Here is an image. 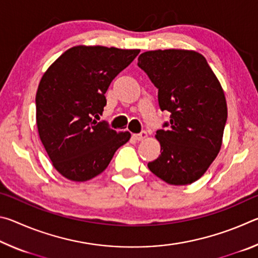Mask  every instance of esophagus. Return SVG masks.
Masks as SVG:
<instances>
[{"mask_svg": "<svg viewBox=\"0 0 258 258\" xmlns=\"http://www.w3.org/2000/svg\"><path fill=\"white\" fill-rule=\"evenodd\" d=\"M148 137V134L146 131H143V132L139 133V134H133V138L137 140V141H143V140H146Z\"/></svg>", "mask_w": 258, "mask_h": 258, "instance_id": "34e87169", "label": "esophagus"}]
</instances>
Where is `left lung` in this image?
Masks as SVG:
<instances>
[{
    "instance_id": "1",
    "label": "left lung",
    "mask_w": 258,
    "mask_h": 258,
    "mask_svg": "<svg viewBox=\"0 0 258 258\" xmlns=\"http://www.w3.org/2000/svg\"><path fill=\"white\" fill-rule=\"evenodd\" d=\"M138 66L158 89L161 110L171 112L167 131H157L160 155L148 164L168 184H191L221 150L228 106L220 81L203 54L167 49L140 54Z\"/></svg>"
}]
</instances>
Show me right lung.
<instances>
[{
	"instance_id": "1",
	"label": "right lung",
	"mask_w": 258,
	"mask_h": 258,
	"mask_svg": "<svg viewBox=\"0 0 258 258\" xmlns=\"http://www.w3.org/2000/svg\"><path fill=\"white\" fill-rule=\"evenodd\" d=\"M140 53L102 45L68 49L43 74L36 92V125L53 167L74 182L101 174L131 133L109 128L102 115L111 81Z\"/></svg>"
}]
</instances>
